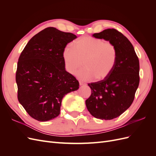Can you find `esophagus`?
<instances>
[{"mask_svg": "<svg viewBox=\"0 0 156 156\" xmlns=\"http://www.w3.org/2000/svg\"><path fill=\"white\" fill-rule=\"evenodd\" d=\"M79 84L81 86V85H84V84H85V83H83V81H79Z\"/></svg>", "mask_w": 156, "mask_h": 156, "instance_id": "1", "label": "esophagus"}]
</instances>
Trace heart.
<instances>
[{"mask_svg": "<svg viewBox=\"0 0 156 156\" xmlns=\"http://www.w3.org/2000/svg\"><path fill=\"white\" fill-rule=\"evenodd\" d=\"M73 48L65 47L62 51L64 68L70 74L77 72V76L84 81L95 78H107L114 69L117 62V49L111 42L92 36L79 37L73 43Z\"/></svg>", "mask_w": 156, "mask_h": 156, "instance_id": "b5f03b06", "label": "heart"}]
</instances>
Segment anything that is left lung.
Instances as JSON below:
<instances>
[{
	"instance_id": "8db88e82",
	"label": "left lung",
	"mask_w": 156,
	"mask_h": 156,
	"mask_svg": "<svg viewBox=\"0 0 156 156\" xmlns=\"http://www.w3.org/2000/svg\"><path fill=\"white\" fill-rule=\"evenodd\" d=\"M114 44L118 58L108 76L100 81L88 83L92 94L86 106L96 119L112 120L126 111L133 103L139 84V61L133 46L127 37L115 29L93 34Z\"/></svg>"
}]
</instances>
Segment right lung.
<instances>
[{
    "label": "right lung",
    "instance_id": "right-lung-1",
    "mask_svg": "<svg viewBox=\"0 0 156 156\" xmlns=\"http://www.w3.org/2000/svg\"><path fill=\"white\" fill-rule=\"evenodd\" d=\"M76 37L48 27L33 36L21 52L16 75L17 98L34 119L45 122L57 117L63 97L79 88L62 58L64 48Z\"/></svg>",
    "mask_w": 156,
    "mask_h": 156
}]
</instances>
